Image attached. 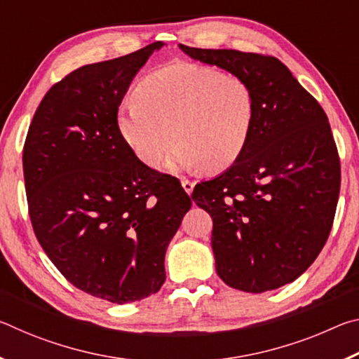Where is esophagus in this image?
<instances>
[{"mask_svg": "<svg viewBox=\"0 0 359 359\" xmlns=\"http://www.w3.org/2000/svg\"><path fill=\"white\" fill-rule=\"evenodd\" d=\"M182 187H184V190L190 194L194 188V182L190 179H182Z\"/></svg>", "mask_w": 359, "mask_h": 359, "instance_id": "1", "label": "esophagus"}]
</instances>
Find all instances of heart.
Listing matches in <instances>:
<instances>
[{
	"mask_svg": "<svg viewBox=\"0 0 359 359\" xmlns=\"http://www.w3.org/2000/svg\"><path fill=\"white\" fill-rule=\"evenodd\" d=\"M255 98L245 79L208 66L174 63L139 82L136 100L118 109L123 141L144 165L158 166L174 139L166 166L223 171L250 137Z\"/></svg>",
	"mask_w": 359,
	"mask_h": 359,
	"instance_id": "1",
	"label": "heart"
}]
</instances>
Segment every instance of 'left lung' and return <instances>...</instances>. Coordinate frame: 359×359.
<instances>
[{
    "label": "left lung",
    "mask_w": 359,
    "mask_h": 359,
    "mask_svg": "<svg viewBox=\"0 0 359 359\" xmlns=\"http://www.w3.org/2000/svg\"><path fill=\"white\" fill-rule=\"evenodd\" d=\"M179 47L245 79L255 98L244 151L191 194L214 222L217 274L247 293L293 282L325 247L339 199L340 161L323 107L276 57Z\"/></svg>",
    "instance_id": "1"
}]
</instances>
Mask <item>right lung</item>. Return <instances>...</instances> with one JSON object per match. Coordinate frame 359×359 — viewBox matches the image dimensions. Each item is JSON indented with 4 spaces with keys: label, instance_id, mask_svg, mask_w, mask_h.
<instances>
[{
    "label": "right lung",
    "instance_id": "add662e5",
    "mask_svg": "<svg viewBox=\"0 0 359 359\" xmlns=\"http://www.w3.org/2000/svg\"><path fill=\"white\" fill-rule=\"evenodd\" d=\"M158 41L69 72L42 98L23 145L36 238L76 288L115 304L165 283L169 242L191 208L180 182L139 160L118 106Z\"/></svg>",
    "mask_w": 359,
    "mask_h": 359
}]
</instances>
